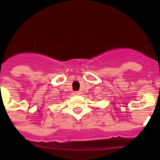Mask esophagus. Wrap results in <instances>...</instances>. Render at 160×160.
<instances>
[{
    "label": "esophagus",
    "mask_w": 160,
    "mask_h": 160,
    "mask_svg": "<svg viewBox=\"0 0 160 160\" xmlns=\"http://www.w3.org/2000/svg\"><path fill=\"white\" fill-rule=\"evenodd\" d=\"M73 94L74 95H79V94H80V91H74Z\"/></svg>",
    "instance_id": "1"
}]
</instances>
